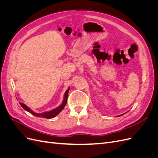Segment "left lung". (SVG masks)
<instances>
[{"label":"left lung","instance_id":"left-lung-1","mask_svg":"<svg viewBox=\"0 0 158 158\" xmlns=\"http://www.w3.org/2000/svg\"><path fill=\"white\" fill-rule=\"evenodd\" d=\"M120 116H121V115H120Z\"/></svg>","mask_w":158,"mask_h":158}]
</instances>
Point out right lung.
Masks as SVG:
<instances>
[{
	"instance_id": "add662e5",
	"label": "right lung",
	"mask_w": 158,
	"mask_h": 158,
	"mask_svg": "<svg viewBox=\"0 0 158 158\" xmlns=\"http://www.w3.org/2000/svg\"><path fill=\"white\" fill-rule=\"evenodd\" d=\"M69 89L70 88H69L67 89V90L66 91L65 93H64V99L63 101V103H62L60 106L58 107H56L54 109L51 110V111H47V112H44V113H37L33 112L32 110H31L29 107L27 106H26L25 104H23L22 103H20V106L24 109L26 111H28L29 113H31L33 115H34L35 117H44V118H54L55 117H56L57 114H58L62 110L64 109V107H65L66 104V102H67V99H68V93L69 92Z\"/></svg>"
}]
</instances>
